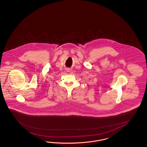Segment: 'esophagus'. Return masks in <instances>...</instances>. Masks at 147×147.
<instances>
[{
  "mask_svg": "<svg viewBox=\"0 0 147 147\" xmlns=\"http://www.w3.org/2000/svg\"><path fill=\"white\" fill-rule=\"evenodd\" d=\"M67 72H68V71L69 72V71H70V70H69V69H68V70H67Z\"/></svg>",
  "mask_w": 147,
  "mask_h": 147,
  "instance_id": "1",
  "label": "esophagus"
}]
</instances>
